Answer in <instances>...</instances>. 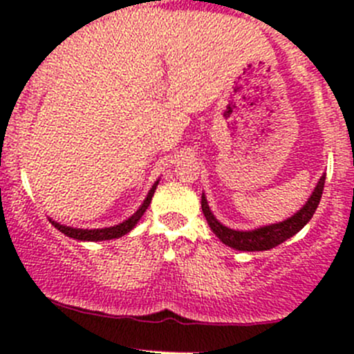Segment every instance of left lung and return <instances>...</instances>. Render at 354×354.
<instances>
[{
	"label": "left lung",
	"instance_id": "obj_1",
	"mask_svg": "<svg viewBox=\"0 0 354 354\" xmlns=\"http://www.w3.org/2000/svg\"><path fill=\"white\" fill-rule=\"evenodd\" d=\"M324 183H326V174H322L317 183L315 190L312 192L310 198L306 200L305 205L298 210L296 214H292L288 219L281 221L276 224H267V226L255 227V230L248 231H238L231 230V227L224 226L223 223L216 219V216L210 210L207 197L202 194V212L205 216L207 224H209L210 230L214 231L217 238L223 241L224 245L231 246L234 250H240V252H263V250H270L274 246L284 243L291 236H295L298 231H301L305 227V224L315 214L317 207H319L320 198H322L324 192Z\"/></svg>",
	"mask_w": 354,
	"mask_h": 354
}]
</instances>
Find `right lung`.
<instances>
[{
  "label": "right lung",
  "mask_w": 354,
  "mask_h": 354,
  "mask_svg": "<svg viewBox=\"0 0 354 354\" xmlns=\"http://www.w3.org/2000/svg\"><path fill=\"white\" fill-rule=\"evenodd\" d=\"M157 185H159V180L152 185V188L149 190L147 197H145L144 202H142V205L138 207L137 212L131 214V216L128 217V219H124L123 223L114 224V226L99 227V230H84V227L65 226V224H59L53 219H49V221H51V224L56 227V230L62 231L63 234H66V236L73 238V240H78V241H106V240H114V238H121V236H124L127 233H130V231L137 226V223L140 221V217L144 216V212L147 210V207L151 205V200H152V197H154Z\"/></svg>",
  "instance_id": "obj_1"
}]
</instances>
